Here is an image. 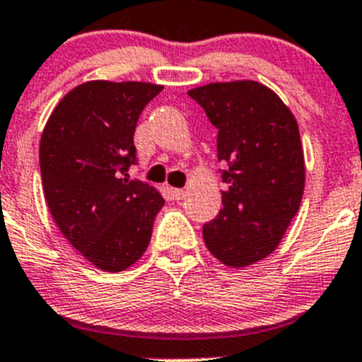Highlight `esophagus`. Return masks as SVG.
Wrapping results in <instances>:
<instances>
[{
    "instance_id": "34e87169",
    "label": "esophagus",
    "mask_w": 362,
    "mask_h": 362,
    "mask_svg": "<svg viewBox=\"0 0 362 362\" xmlns=\"http://www.w3.org/2000/svg\"><path fill=\"white\" fill-rule=\"evenodd\" d=\"M170 192H171V197H173V200H177V202L184 200V198H185V191H184V189H175V187H171Z\"/></svg>"
}]
</instances>
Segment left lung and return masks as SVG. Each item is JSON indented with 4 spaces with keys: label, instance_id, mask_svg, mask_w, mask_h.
Returning <instances> with one entry per match:
<instances>
[{
    "label": "left lung",
    "instance_id": "8db88e82",
    "mask_svg": "<svg viewBox=\"0 0 362 362\" xmlns=\"http://www.w3.org/2000/svg\"><path fill=\"white\" fill-rule=\"evenodd\" d=\"M189 96L218 128L223 209L204 227L209 252L228 268H248L276 250L298 212L305 158L296 117L255 80L212 82Z\"/></svg>",
    "mask_w": 362,
    "mask_h": 362
}]
</instances>
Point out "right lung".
I'll return each mask as SVG.
<instances>
[{"instance_id": "1", "label": "right lung", "mask_w": 362, "mask_h": 362, "mask_svg": "<svg viewBox=\"0 0 362 362\" xmlns=\"http://www.w3.org/2000/svg\"><path fill=\"white\" fill-rule=\"evenodd\" d=\"M164 86L90 80L71 89L44 124L42 191L53 221L101 272H124L143 257L164 198L130 180L134 132Z\"/></svg>"}]
</instances>
